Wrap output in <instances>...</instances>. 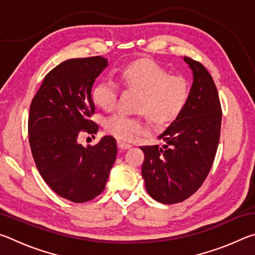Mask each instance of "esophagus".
<instances>
[{
  "instance_id": "esophagus-1",
  "label": "esophagus",
  "mask_w": 255,
  "mask_h": 255,
  "mask_svg": "<svg viewBox=\"0 0 255 255\" xmlns=\"http://www.w3.org/2000/svg\"><path fill=\"white\" fill-rule=\"evenodd\" d=\"M118 146H119V148H122V149H128L131 147L130 144L126 143V141H122V140H118Z\"/></svg>"
}]
</instances>
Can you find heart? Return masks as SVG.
<instances>
[{
	"instance_id": "1",
	"label": "heart",
	"mask_w": 255,
	"mask_h": 255,
	"mask_svg": "<svg viewBox=\"0 0 255 255\" xmlns=\"http://www.w3.org/2000/svg\"><path fill=\"white\" fill-rule=\"evenodd\" d=\"M119 81L128 89L140 92L136 110L144 112L154 123L167 124L178 116L188 101L190 88L183 76L169 75L153 60H138L124 67ZM119 88L114 80L99 82L92 90L96 105L111 111L117 105ZM105 127L111 135L124 140H130L144 130L141 117H130L122 112L109 116Z\"/></svg>"
}]
</instances>
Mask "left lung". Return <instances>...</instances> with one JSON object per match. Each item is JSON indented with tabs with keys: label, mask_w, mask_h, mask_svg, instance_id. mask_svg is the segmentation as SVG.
Returning <instances> with one entry per match:
<instances>
[{
	"label": "left lung",
	"mask_w": 255,
	"mask_h": 255,
	"mask_svg": "<svg viewBox=\"0 0 255 255\" xmlns=\"http://www.w3.org/2000/svg\"><path fill=\"white\" fill-rule=\"evenodd\" d=\"M193 81L182 111L161 135L165 141L141 146V175L148 195L161 204H176L193 195L213 165L221 136L222 108L217 88L206 67L183 57Z\"/></svg>",
	"instance_id": "obj_1"
}]
</instances>
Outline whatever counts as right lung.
<instances>
[{
  "label": "right lung",
  "instance_id": "1",
  "mask_svg": "<svg viewBox=\"0 0 255 255\" xmlns=\"http://www.w3.org/2000/svg\"><path fill=\"white\" fill-rule=\"evenodd\" d=\"M108 66L101 56L60 63L45 76L30 105L29 143L41 178L72 202L92 200L105 190L117 156V143L103 136L94 146L80 144L82 132L97 133L91 116L92 86Z\"/></svg>",
  "mask_w": 255,
  "mask_h": 255
}]
</instances>
